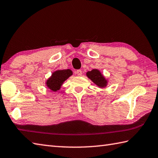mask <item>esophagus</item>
<instances>
[{
	"label": "esophagus",
	"mask_w": 158,
	"mask_h": 158,
	"mask_svg": "<svg viewBox=\"0 0 158 158\" xmlns=\"http://www.w3.org/2000/svg\"><path fill=\"white\" fill-rule=\"evenodd\" d=\"M76 73L78 76H81L82 75V70H77L76 71Z\"/></svg>",
	"instance_id": "1"
}]
</instances>
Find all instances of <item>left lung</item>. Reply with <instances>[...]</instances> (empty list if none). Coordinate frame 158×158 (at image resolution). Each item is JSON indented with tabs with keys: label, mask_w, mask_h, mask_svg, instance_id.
<instances>
[{
	"label": "left lung",
	"mask_w": 158,
	"mask_h": 158,
	"mask_svg": "<svg viewBox=\"0 0 158 158\" xmlns=\"http://www.w3.org/2000/svg\"><path fill=\"white\" fill-rule=\"evenodd\" d=\"M86 75H87L89 79H90L95 84H97L99 87H105V86H106L107 81L104 78L103 76L101 75L99 70L93 69L88 72Z\"/></svg>",
	"instance_id": "1"
}]
</instances>
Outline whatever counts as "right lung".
Here are the masks:
<instances>
[{
    "label": "right lung",
    "mask_w": 158,
    "mask_h": 158,
    "mask_svg": "<svg viewBox=\"0 0 158 158\" xmlns=\"http://www.w3.org/2000/svg\"><path fill=\"white\" fill-rule=\"evenodd\" d=\"M73 75L70 69L57 70L52 74L51 78L46 81V85L52 91H57L60 89L64 81Z\"/></svg>",
    "instance_id": "add662e5"
}]
</instances>
